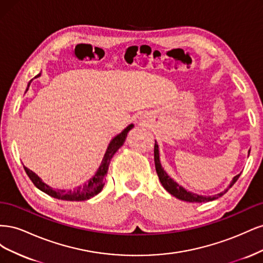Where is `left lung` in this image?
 <instances>
[{"mask_svg":"<svg viewBox=\"0 0 263 263\" xmlns=\"http://www.w3.org/2000/svg\"><path fill=\"white\" fill-rule=\"evenodd\" d=\"M249 153H250V151H249ZM155 165H156V171L158 173L159 180H160L162 186L174 197L179 198V200H181V201L191 202V203H202V202H209V201L216 200V198L224 195L227 192V191L235 184L236 181L238 180V178H239V176H240V174H238V176L234 177L232 182L229 183L228 187L222 191V192H220L216 195L204 196V195H198L196 193L190 192V191H187L183 186H181L179 183H177L172 178H170L168 176V173H166L163 170L161 162H160V155H159V146H158L157 141H155Z\"/></svg>","mask_w":263,"mask_h":263,"instance_id":"1","label":"left lung"}]
</instances>
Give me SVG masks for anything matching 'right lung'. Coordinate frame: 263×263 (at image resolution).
<instances>
[{"label":"right lung","mask_w":263,"mask_h":263,"mask_svg":"<svg viewBox=\"0 0 263 263\" xmlns=\"http://www.w3.org/2000/svg\"><path fill=\"white\" fill-rule=\"evenodd\" d=\"M38 77H41V73L37 74L34 79H36ZM31 81L33 80L29 81L26 91L28 90ZM133 127H134L133 124L128 125L122 133L116 135V136L109 141L107 149L104 154V157H103L102 162L99 166V169L97 170V172H95L94 176L91 179L87 180L85 183H83L82 185H79L74 189H71V190L53 189V187L49 186L48 184H46V183L41 178H39L35 172L29 170L28 168H26V166H24V169H25L27 176L29 177V179L31 180V182L34 183L37 189L43 191L44 193L48 194L49 196H51L53 198H58V200H62V201H70V202L90 200L91 197L98 195L102 191L103 186H104L109 162H110V160H112L113 156L116 154V151L124 145L125 139L127 137V134H128V132L133 128Z\"/></svg>","instance_id":"1"}]
</instances>
